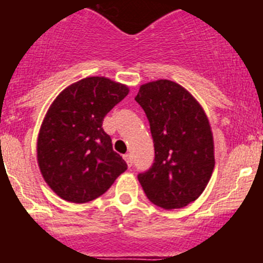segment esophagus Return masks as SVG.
<instances>
[{
  "label": "esophagus",
  "mask_w": 263,
  "mask_h": 263,
  "mask_svg": "<svg viewBox=\"0 0 263 263\" xmlns=\"http://www.w3.org/2000/svg\"><path fill=\"white\" fill-rule=\"evenodd\" d=\"M124 159H125V162H126V163H127V166L132 167V164H133V159H132V155H130V154H125L124 155Z\"/></svg>",
  "instance_id": "34e87169"
}]
</instances>
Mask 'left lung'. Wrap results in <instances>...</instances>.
I'll return each mask as SVG.
<instances>
[{
	"label": "left lung",
	"instance_id": "1",
	"mask_svg": "<svg viewBox=\"0 0 263 263\" xmlns=\"http://www.w3.org/2000/svg\"><path fill=\"white\" fill-rule=\"evenodd\" d=\"M136 101L150 122L155 158L138 180L146 196L164 210H178L203 194L215 168L210 121L197 100L171 80L141 85Z\"/></svg>",
	"mask_w": 263,
	"mask_h": 263
}]
</instances>
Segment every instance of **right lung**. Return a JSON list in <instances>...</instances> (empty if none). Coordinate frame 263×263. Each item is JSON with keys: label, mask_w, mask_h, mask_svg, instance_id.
Segmentation results:
<instances>
[{"label": "right lung", "mask_w": 263, "mask_h": 263, "mask_svg": "<svg viewBox=\"0 0 263 263\" xmlns=\"http://www.w3.org/2000/svg\"><path fill=\"white\" fill-rule=\"evenodd\" d=\"M127 93L125 84L92 76L68 85L50 105L39 130L36 158L45 182L63 200H95L127 168L103 129L104 117Z\"/></svg>", "instance_id": "obj_1"}]
</instances>
